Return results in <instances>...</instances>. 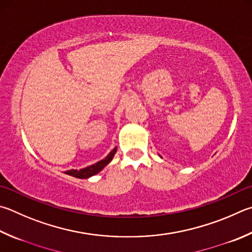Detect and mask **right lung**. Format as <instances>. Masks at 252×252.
Instances as JSON below:
<instances>
[{
  "label": "right lung",
  "instance_id": "right-lung-1",
  "mask_svg": "<svg viewBox=\"0 0 252 252\" xmlns=\"http://www.w3.org/2000/svg\"><path fill=\"white\" fill-rule=\"evenodd\" d=\"M117 152V148H114L110 153H109L106 158L101 161L97 162L95 164H93V165H90L88 167H85V168H81V170H70V171H66L65 173L68 174V175H71L74 177L77 178H88L95 175V174H98L100 171L103 170L104 166H107L109 163H110L111 159L113 158L114 154Z\"/></svg>",
  "mask_w": 252,
  "mask_h": 252
}]
</instances>
